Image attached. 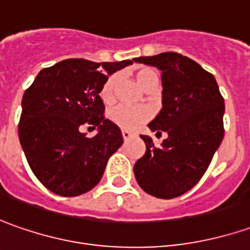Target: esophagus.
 <instances>
[{"instance_id": "34e87169", "label": "esophagus", "mask_w": 250, "mask_h": 250, "mask_svg": "<svg viewBox=\"0 0 250 250\" xmlns=\"http://www.w3.org/2000/svg\"><path fill=\"white\" fill-rule=\"evenodd\" d=\"M122 135H123V140H128V138H131L134 134L130 133V131H127V130H123L122 131Z\"/></svg>"}]
</instances>
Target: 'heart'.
Segmentation results:
<instances>
[{"instance_id": "obj_1", "label": "heart", "mask_w": 250, "mask_h": 250, "mask_svg": "<svg viewBox=\"0 0 250 250\" xmlns=\"http://www.w3.org/2000/svg\"><path fill=\"white\" fill-rule=\"evenodd\" d=\"M137 82L141 85L144 90H149L151 87H156L159 83V76L158 73L149 69L144 67L137 70L135 73ZM115 84L116 79L115 76H110L105 84L101 88V98L105 104H110L113 101V91H115ZM109 120L115 123L123 130H135L137 127L142 123H145L151 117V109L146 106H125V105H117L112 108L108 113Z\"/></svg>"}]
</instances>
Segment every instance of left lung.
<instances>
[{
	"mask_svg": "<svg viewBox=\"0 0 250 250\" xmlns=\"http://www.w3.org/2000/svg\"><path fill=\"white\" fill-rule=\"evenodd\" d=\"M162 70L163 108L149 123L166 133L160 146L141 135L145 153L134 165L137 183L146 194L173 199L199 183L224 137V98L214 76L177 52L134 58Z\"/></svg>",
	"mask_w": 250,
	"mask_h": 250,
	"instance_id": "1",
	"label": "left lung"
}]
</instances>
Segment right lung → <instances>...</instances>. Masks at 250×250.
I'll use <instances>...</instances> for the list:
<instances>
[{"label": "right lung", "mask_w": 250, "mask_h": 250, "mask_svg": "<svg viewBox=\"0 0 250 250\" xmlns=\"http://www.w3.org/2000/svg\"><path fill=\"white\" fill-rule=\"evenodd\" d=\"M131 63L66 59L42 69L24 91L19 141L31 171L54 194L91 191L123 144L120 128L105 119L99 92L109 74ZM84 124L98 126L99 134L85 137L80 133Z\"/></svg>", "instance_id": "add662e5"}]
</instances>
